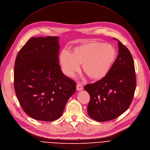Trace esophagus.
Wrapping results in <instances>:
<instances>
[{"mask_svg": "<svg viewBox=\"0 0 150 150\" xmlns=\"http://www.w3.org/2000/svg\"><path fill=\"white\" fill-rule=\"evenodd\" d=\"M76 88H77V90L78 91H81V90H83V86H82V84L81 83H78L76 85Z\"/></svg>", "mask_w": 150, "mask_h": 150, "instance_id": "1", "label": "esophagus"}]
</instances>
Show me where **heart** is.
Masks as SVG:
<instances>
[{
  "label": "heart",
  "mask_w": 150,
  "mask_h": 150,
  "mask_svg": "<svg viewBox=\"0 0 150 150\" xmlns=\"http://www.w3.org/2000/svg\"><path fill=\"white\" fill-rule=\"evenodd\" d=\"M116 57L113 46L99 41H89L75 47L72 54L63 51L60 63L63 73L72 77L82 64L83 72L91 80H100L109 73Z\"/></svg>",
  "instance_id": "1"
}]
</instances>
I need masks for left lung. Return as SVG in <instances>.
<instances>
[{"mask_svg":"<svg viewBox=\"0 0 150 150\" xmlns=\"http://www.w3.org/2000/svg\"><path fill=\"white\" fill-rule=\"evenodd\" d=\"M118 45V55L109 73L101 80L84 87L90 96L88 114L97 122L115 119L127 110L136 87L132 55L119 40Z\"/></svg>","mask_w":150,"mask_h":150,"instance_id":"1","label":"left lung"}]
</instances>
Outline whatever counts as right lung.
<instances>
[{
    "label": "right lung",
    "mask_w": 150,
    "mask_h": 150,
    "mask_svg": "<svg viewBox=\"0 0 150 150\" xmlns=\"http://www.w3.org/2000/svg\"><path fill=\"white\" fill-rule=\"evenodd\" d=\"M59 38H31L15 61L14 87L19 104L28 116L40 121L59 118L76 91V82L59 64Z\"/></svg>",
    "instance_id": "right-lung-1"
}]
</instances>
